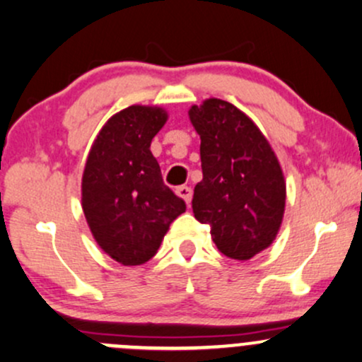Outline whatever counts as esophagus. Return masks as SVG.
I'll list each match as a JSON object with an SVG mask.
<instances>
[{
	"label": "esophagus",
	"mask_w": 362,
	"mask_h": 362,
	"mask_svg": "<svg viewBox=\"0 0 362 362\" xmlns=\"http://www.w3.org/2000/svg\"><path fill=\"white\" fill-rule=\"evenodd\" d=\"M175 192H177L178 195H180L182 199H184L187 204H190V201H192V189H190V187L180 185V187H177Z\"/></svg>",
	"instance_id": "esophagus-1"
}]
</instances>
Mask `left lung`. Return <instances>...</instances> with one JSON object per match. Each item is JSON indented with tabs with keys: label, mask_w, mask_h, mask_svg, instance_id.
<instances>
[{
	"label": "left lung",
	"mask_w": 362,
	"mask_h": 362,
	"mask_svg": "<svg viewBox=\"0 0 362 362\" xmlns=\"http://www.w3.org/2000/svg\"><path fill=\"white\" fill-rule=\"evenodd\" d=\"M189 117L201 136L195 219L209 224L223 255L252 259L276 240L284 216L286 182L276 153L233 103L209 98L194 105Z\"/></svg>",
	"instance_id": "left-lung-1"
}]
</instances>
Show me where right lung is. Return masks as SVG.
Instances as JSON below:
<instances>
[{
	"label": "right lung",
	"mask_w": 362,
	"mask_h": 362,
	"mask_svg": "<svg viewBox=\"0 0 362 362\" xmlns=\"http://www.w3.org/2000/svg\"><path fill=\"white\" fill-rule=\"evenodd\" d=\"M167 119L160 107H127L107 120L88 153L83 213L102 250L122 265L155 257L170 223L185 211L149 149Z\"/></svg>",
	"instance_id": "1"
}]
</instances>
